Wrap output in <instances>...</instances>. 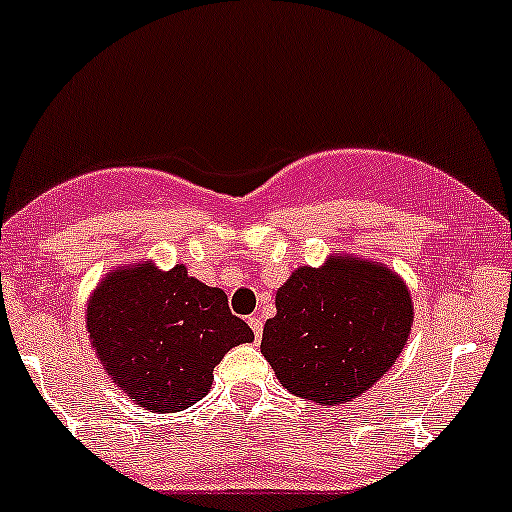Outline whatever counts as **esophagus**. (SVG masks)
I'll use <instances>...</instances> for the list:
<instances>
[{
	"mask_svg": "<svg viewBox=\"0 0 512 512\" xmlns=\"http://www.w3.org/2000/svg\"><path fill=\"white\" fill-rule=\"evenodd\" d=\"M247 323H250V328H252V333H255V338L260 340L262 338V328H265L262 318L260 316H250V318H247Z\"/></svg>",
	"mask_w": 512,
	"mask_h": 512,
	"instance_id": "34e87169",
	"label": "esophagus"
}]
</instances>
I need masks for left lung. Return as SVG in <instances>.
<instances>
[{
	"label": "left lung",
	"instance_id": "8db88e82",
	"mask_svg": "<svg viewBox=\"0 0 512 512\" xmlns=\"http://www.w3.org/2000/svg\"><path fill=\"white\" fill-rule=\"evenodd\" d=\"M262 355L289 393L335 406L372 389L403 352L413 325L411 291L379 262L330 257L299 267L277 291Z\"/></svg>",
	"mask_w": 512,
	"mask_h": 512
}]
</instances>
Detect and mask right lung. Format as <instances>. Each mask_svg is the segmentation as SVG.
<instances>
[{
    "label": "right lung",
    "instance_id": "right-lung-1",
    "mask_svg": "<svg viewBox=\"0 0 512 512\" xmlns=\"http://www.w3.org/2000/svg\"><path fill=\"white\" fill-rule=\"evenodd\" d=\"M87 333L101 367L123 393L153 413H177L206 396L213 367L255 340L216 286L177 265L114 269L87 303Z\"/></svg>",
    "mask_w": 512,
    "mask_h": 512
}]
</instances>
